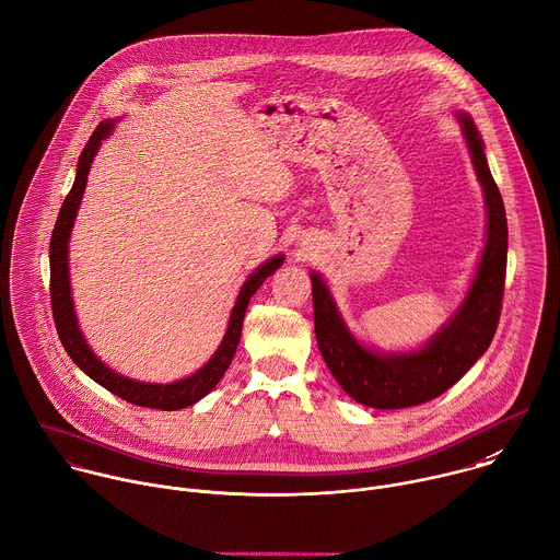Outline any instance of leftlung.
Returning a JSON list of instances; mask_svg holds the SVG:
<instances>
[{"label": "left lung", "mask_w": 560, "mask_h": 560, "mask_svg": "<svg viewBox=\"0 0 560 560\" xmlns=\"http://www.w3.org/2000/svg\"><path fill=\"white\" fill-rule=\"evenodd\" d=\"M472 166L483 186L488 237L468 296L453 318L418 351L378 353L360 345L340 318L323 279L312 272L314 331L323 360L347 396L374 409H407L448 392L490 347L501 316L508 222L499 186L486 162L483 140L468 114H459Z\"/></svg>", "instance_id": "obj_1"}]
</instances>
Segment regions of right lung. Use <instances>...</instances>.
<instances>
[{
    "label": "right lung",
    "mask_w": 560,
    "mask_h": 560,
    "mask_svg": "<svg viewBox=\"0 0 560 560\" xmlns=\"http://www.w3.org/2000/svg\"><path fill=\"white\" fill-rule=\"evenodd\" d=\"M116 120H101L98 127L94 129V133L90 136L83 153L79 155V168H77V177L72 189L59 211L55 231H52V240H50V301H52V316H55V325L61 338V345L66 347L68 355L79 364L81 371L96 381L101 387H105L107 392H112L114 396L136 405V407H147V409H162V411H177L184 407H191L198 400H202L209 392L215 389V385L222 381V376L226 374V369L237 351L240 338H242V325H244V314L246 307L250 303V296L261 288V283L266 281V277H270L281 264H283V255H277L272 259H268L264 266H259L248 281L244 283L231 320H229V329L226 336L222 340V345L218 347V351L213 353V358L198 369L194 376L171 383V385H153V383H140V381H131L125 378L116 371H112L109 366H105V362H101L90 345L85 342L81 327L77 323V314H74V303H72V292H70V272H68V242H70V233L77 220V211L85 191L88 184V173L92 166V160L101 147V142L109 136V131L114 129Z\"/></svg>",
    "instance_id": "obj_1"
}]
</instances>
